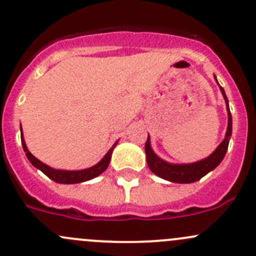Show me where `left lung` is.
<instances>
[{
  "label": "left lung",
  "instance_id": "8db88e82",
  "mask_svg": "<svg viewBox=\"0 0 256 256\" xmlns=\"http://www.w3.org/2000/svg\"><path fill=\"white\" fill-rule=\"evenodd\" d=\"M214 80L217 81L216 76ZM218 86H220V92H222L223 97H224L226 112H228V127H226V136L222 143L217 146V149L210 156L204 158V159L200 160V162H191V164H171V162H165V160H162V158H159L155 154L154 150L152 149V146H150V138L149 134H148V139L146 143V155L148 166L152 170V172H154L155 175L164 178V180L170 181V182L192 184L201 180L204 175H207L210 171L214 170L220 164L223 158L226 156V152L228 150L229 146V139L232 136V114L230 110H229L228 98L226 96L224 90H223L220 84H218Z\"/></svg>",
  "mask_w": 256,
  "mask_h": 256
}]
</instances>
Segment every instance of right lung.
<instances>
[{"label": "right lung", "mask_w": 256, "mask_h": 256, "mask_svg": "<svg viewBox=\"0 0 256 256\" xmlns=\"http://www.w3.org/2000/svg\"><path fill=\"white\" fill-rule=\"evenodd\" d=\"M20 140H22V146L23 150H24L26 155H27L28 160L30 162V164L33 165L34 168H39L43 174H46L49 178H52V181L58 184H80V182H85V181L91 180V178H97L98 175H101L107 168H108L110 162V156H112V152L114 149V146H117L118 140L113 144L112 148L107 152V154L97 162L96 165H94L92 168H85V170H75V171H70V170H56V168H52L48 166L46 164L42 162L40 160L36 159L34 155H32V152L28 150L27 146H26L24 138H23V132H22V126H20Z\"/></svg>", "instance_id": "add662e5"}]
</instances>
